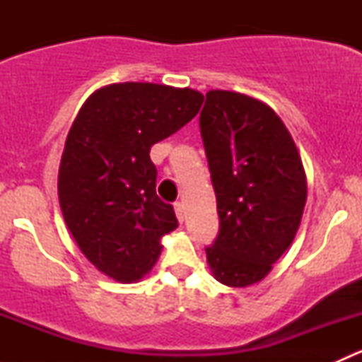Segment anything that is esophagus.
Instances as JSON below:
<instances>
[{
  "label": "esophagus",
  "instance_id": "esophagus-1",
  "mask_svg": "<svg viewBox=\"0 0 362 362\" xmlns=\"http://www.w3.org/2000/svg\"><path fill=\"white\" fill-rule=\"evenodd\" d=\"M175 206V214H177V218L180 222H184V215H185V208H184V204H182L180 202H177L173 204Z\"/></svg>",
  "mask_w": 362,
  "mask_h": 362
}]
</instances>
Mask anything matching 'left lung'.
Masks as SVG:
<instances>
[{"instance_id":"1","label":"left lung","mask_w":362,"mask_h":362,"mask_svg":"<svg viewBox=\"0 0 362 362\" xmlns=\"http://www.w3.org/2000/svg\"><path fill=\"white\" fill-rule=\"evenodd\" d=\"M199 129L217 198L218 233L206 247L211 273L229 287L257 284L293 243L306 203L296 144L262 101L208 90Z\"/></svg>"}]
</instances>
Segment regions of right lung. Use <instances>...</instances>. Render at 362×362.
Listing matches in <instances>:
<instances>
[{"label": "right lung", "mask_w": 362, "mask_h": 362, "mask_svg": "<svg viewBox=\"0 0 362 362\" xmlns=\"http://www.w3.org/2000/svg\"><path fill=\"white\" fill-rule=\"evenodd\" d=\"M203 94L148 82L101 87L73 120L57 192L82 254L122 284L158 261L160 238L178 228L173 206L156 194L151 147L196 117Z\"/></svg>", "instance_id": "1"}]
</instances>
